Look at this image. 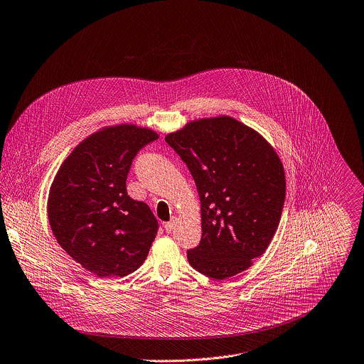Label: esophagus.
<instances>
[{
	"label": "esophagus",
	"mask_w": 364,
	"mask_h": 364,
	"mask_svg": "<svg viewBox=\"0 0 364 364\" xmlns=\"http://www.w3.org/2000/svg\"><path fill=\"white\" fill-rule=\"evenodd\" d=\"M175 225H176V219L172 218L169 222L165 223V230H166L168 233H171V232L175 229Z\"/></svg>",
	"instance_id": "34e87169"
}]
</instances>
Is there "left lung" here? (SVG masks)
Instances as JSON below:
<instances>
[{"instance_id": "left-lung-1", "label": "left lung", "mask_w": 364, "mask_h": 364, "mask_svg": "<svg viewBox=\"0 0 364 364\" xmlns=\"http://www.w3.org/2000/svg\"><path fill=\"white\" fill-rule=\"evenodd\" d=\"M165 141L186 164L200 199L202 239L188 250L191 266L218 280L249 269L283 210L286 178L274 148L228 115L191 121Z\"/></svg>"}]
</instances>
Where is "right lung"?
<instances>
[{
  "label": "right lung",
  "mask_w": 364,
  "mask_h": 364,
  "mask_svg": "<svg viewBox=\"0 0 364 364\" xmlns=\"http://www.w3.org/2000/svg\"><path fill=\"white\" fill-rule=\"evenodd\" d=\"M159 135L146 127H105L80 142L60 166L47 213L60 246L98 277H124L146 259L158 222L127 192L132 159Z\"/></svg>",
  "instance_id": "obj_1"
}]
</instances>
